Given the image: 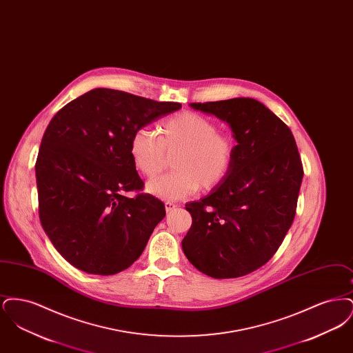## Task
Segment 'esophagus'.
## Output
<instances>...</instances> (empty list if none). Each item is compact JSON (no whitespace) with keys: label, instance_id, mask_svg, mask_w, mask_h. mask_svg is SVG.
<instances>
[{"label":"esophagus","instance_id":"34e87169","mask_svg":"<svg viewBox=\"0 0 353 353\" xmlns=\"http://www.w3.org/2000/svg\"><path fill=\"white\" fill-rule=\"evenodd\" d=\"M177 208V203H174V202L167 201L165 202V209H167V212H172L173 209H176Z\"/></svg>","mask_w":353,"mask_h":353}]
</instances>
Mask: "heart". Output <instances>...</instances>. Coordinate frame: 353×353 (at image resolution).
<instances>
[{"label": "heart", "instance_id": "1", "mask_svg": "<svg viewBox=\"0 0 353 353\" xmlns=\"http://www.w3.org/2000/svg\"><path fill=\"white\" fill-rule=\"evenodd\" d=\"M160 134L143 127L134 131L130 154L134 168L145 177L157 176L174 154L172 173L152 180L148 192L165 201H177L202 190H213L222 184L234 167L238 144L234 136L219 132L213 119L199 112L184 111L165 119Z\"/></svg>", "mask_w": 353, "mask_h": 353}]
</instances>
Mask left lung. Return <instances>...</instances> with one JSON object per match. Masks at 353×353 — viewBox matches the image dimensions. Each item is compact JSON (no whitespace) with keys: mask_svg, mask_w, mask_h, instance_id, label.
Masks as SVG:
<instances>
[{"mask_svg":"<svg viewBox=\"0 0 353 353\" xmlns=\"http://www.w3.org/2000/svg\"><path fill=\"white\" fill-rule=\"evenodd\" d=\"M230 124L238 151L228 179L201 201L185 205L189 262L214 279L248 275L268 263L296 214L303 164L294 134L250 98L192 103Z\"/></svg>","mask_w":353,"mask_h":353,"instance_id":"obj_1","label":"left lung"}]
</instances>
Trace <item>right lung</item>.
Wrapping results in <instances>:
<instances>
[{"mask_svg": "<svg viewBox=\"0 0 353 353\" xmlns=\"http://www.w3.org/2000/svg\"><path fill=\"white\" fill-rule=\"evenodd\" d=\"M180 107L95 88L51 119L35 163L38 210L43 230L68 263L88 274L114 275L141 255L165 206L143 193L131 137ZM127 191L138 194L128 199Z\"/></svg>", "mask_w": 353, "mask_h": 353, "instance_id": "1", "label": "right lung"}]
</instances>
